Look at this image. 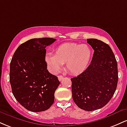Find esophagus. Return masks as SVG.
<instances>
[{
    "mask_svg": "<svg viewBox=\"0 0 127 127\" xmlns=\"http://www.w3.org/2000/svg\"><path fill=\"white\" fill-rule=\"evenodd\" d=\"M58 79H59V80L60 81H61L63 79V76L62 75L58 76Z\"/></svg>",
    "mask_w": 127,
    "mask_h": 127,
    "instance_id": "34e87169",
    "label": "esophagus"
}]
</instances>
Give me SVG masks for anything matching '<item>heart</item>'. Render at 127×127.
<instances>
[{
	"instance_id": "1",
	"label": "heart",
	"mask_w": 127,
	"mask_h": 127,
	"mask_svg": "<svg viewBox=\"0 0 127 127\" xmlns=\"http://www.w3.org/2000/svg\"><path fill=\"white\" fill-rule=\"evenodd\" d=\"M91 56V49L87 45L67 43L57 48L54 54H46L45 60L52 73L59 72L63 64L65 63V69L72 75H77L87 69Z\"/></svg>"
}]
</instances>
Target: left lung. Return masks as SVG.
<instances>
[{
	"label": "left lung",
	"mask_w": 127,
	"mask_h": 127,
	"mask_svg": "<svg viewBox=\"0 0 127 127\" xmlns=\"http://www.w3.org/2000/svg\"><path fill=\"white\" fill-rule=\"evenodd\" d=\"M94 52L87 69L71 79L73 100L80 109L93 111L104 107L113 97L118 81V64L109 45L87 39Z\"/></svg>",
	"instance_id": "left-lung-1"
}]
</instances>
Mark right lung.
Instances as JSON below:
<instances>
[{"label": "right lung", "mask_w": 127, "mask_h": 127, "mask_svg": "<svg viewBox=\"0 0 127 127\" xmlns=\"http://www.w3.org/2000/svg\"><path fill=\"white\" fill-rule=\"evenodd\" d=\"M56 39L34 38L22 43L10 63L9 81L12 94L24 108L39 112L48 110L54 101L55 90L60 84L47 70L45 48Z\"/></svg>", "instance_id": "right-lung-1"}]
</instances>
